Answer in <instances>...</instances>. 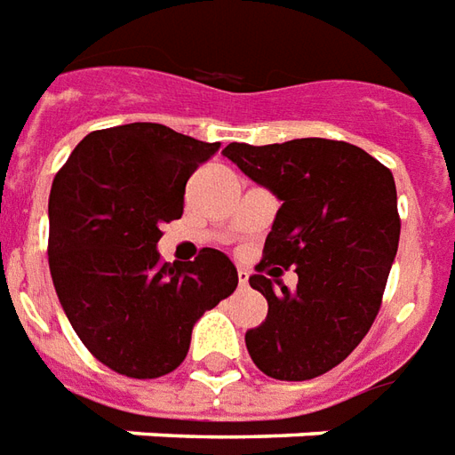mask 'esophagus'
Instances as JSON below:
<instances>
[{
    "label": "esophagus",
    "mask_w": 455,
    "mask_h": 455,
    "mask_svg": "<svg viewBox=\"0 0 455 455\" xmlns=\"http://www.w3.org/2000/svg\"><path fill=\"white\" fill-rule=\"evenodd\" d=\"M237 282H240V286L250 284V272H247V269H240V272H237Z\"/></svg>",
    "instance_id": "1"
}]
</instances>
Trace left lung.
Segmentation results:
<instances>
[{
  "label": "left lung",
  "instance_id": "8db88e82",
  "mask_svg": "<svg viewBox=\"0 0 455 455\" xmlns=\"http://www.w3.org/2000/svg\"><path fill=\"white\" fill-rule=\"evenodd\" d=\"M252 181L282 201L250 276L269 311L244 333L264 375L304 382L340 365L375 321L399 244L395 176L355 144L291 140L222 151ZM299 274L296 290L278 282L282 268Z\"/></svg>",
  "mask_w": 455,
  "mask_h": 455
}]
</instances>
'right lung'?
I'll list each match as a JSON object with an SVG mask.
<instances>
[{
    "mask_svg": "<svg viewBox=\"0 0 455 455\" xmlns=\"http://www.w3.org/2000/svg\"><path fill=\"white\" fill-rule=\"evenodd\" d=\"M220 149L154 122L90 132L48 198V267L83 346L134 379L169 375L196 321L237 286L235 264L203 247L161 262V225L183 215L191 173Z\"/></svg>",
    "mask_w": 455,
    "mask_h": 455,
    "instance_id": "obj_1",
    "label": "right lung"
}]
</instances>
